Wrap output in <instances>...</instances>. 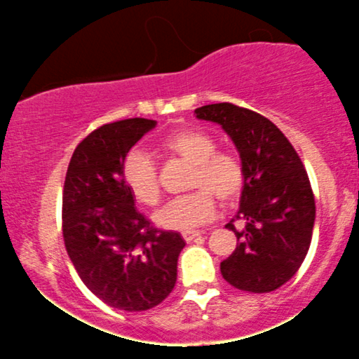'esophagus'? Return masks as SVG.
Segmentation results:
<instances>
[{
    "label": "esophagus",
    "mask_w": 359,
    "mask_h": 359,
    "mask_svg": "<svg viewBox=\"0 0 359 359\" xmlns=\"http://www.w3.org/2000/svg\"><path fill=\"white\" fill-rule=\"evenodd\" d=\"M182 238L189 243V241L196 240V238H201V233H197V231H185V233H182Z\"/></svg>",
    "instance_id": "34e87169"
}]
</instances>
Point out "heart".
Returning <instances> with one entry per match:
<instances>
[{"label": "heart", "mask_w": 359, "mask_h": 359, "mask_svg": "<svg viewBox=\"0 0 359 359\" xmlns=\"http://www.w3.org/2000/svg\"><path fill=\"white\" fill-rule=\"evenodd\" d=\"M162 150L192 163L189 187L196 191L172 199L155 212V222L172 231H189L212 219L216 197L221 204L236 203L246 187V167L231 150H217L212 135L197 128H184L162 142ZM123 182L140 204L160 201L158 167L140 150L128 151L121 163Z\"/></svg>", "instance_id": "obj_1"}]
</instances>
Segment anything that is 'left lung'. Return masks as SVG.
<instances>
[{"label":"left lung","instance_id":"left-lung-1","mask_svg":"<svg viewBox=\"0 0 359 359\" xmlns=\"http://www.w3.org/2000/svg\"><path fill=\"white\" fill-rule=\"evenodd\" d=\"M194 113L222 126L246 167L240 211L226 224L238 245L221 262L222 278L250 294L277 290L297 273L314 229V192L302 160L285 135L255 111L217 102Z\"/></svg>","mask_w":359,"mask_h":359}]
</instances>
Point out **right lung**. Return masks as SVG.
<instances>
[{
	"mask_svg": "<svg viewBox=\"0 0 359 359\" xmlns=\"http://www.w3.org/2000/svg\"><path fill=\"white\" fill-rule=\"evenodd\" d=\"M155 125L131 118L96 128L76 147L65 174V250L84 285L119 311L142 312L163 302L175 287L185 246L179 233L155 228L137 211L121 177L130 148Z\"/></svg>",
	"mask_w": 359,
	"mask_h": 359,
	"instance_id": "obj_1",
	"label": "right lung"
}]
</instances>
